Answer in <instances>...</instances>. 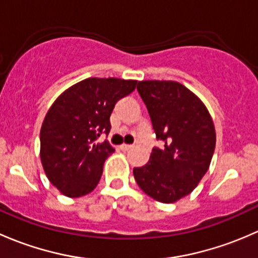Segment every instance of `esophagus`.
<instances>
[{
  "instance_id": "1",
  "label": "esophagus",
  "mask_w": 258,
  "mask_h": 258,
  "mask_svg": "<svg viewBox=\"0 0 258 258\" xmlns=\"http://www.w3.org/2000/svg\"><path fill=\"white\" fill-rule=\"evenodd\" d=\"M132 147H134V146H132V145H126V144H123V145L119 146V148H121V150H123V151H128V150H131Z\"/></svg>"
}]
</instances>
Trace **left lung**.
<instances>
[{"instance_id": "1", "label": "left lung", "mask_w": 258, "mask_h": 258, "mask_svg": "<svg viewBox=\"0 0 258 258\" xmlns=\"http://www.w3.org/2000/svg\"><path fill=\"white\" fill-rule=\"evenodd\" d=\"M157 140L142 167L134 168L140 188L163 204H173L191 194L210 167L216 147L212 117L192 91L175 81H140Z\"/></svg>"}]
</instances>
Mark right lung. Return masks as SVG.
Returning a JSON list of instances; mask_svg holds the SVG:
<instances>
[{
    "instance_id": "right-lung-1",
    "label": "right lung",
    "mask_w": 258,
    "mask_h": 258,
    "mask_svg": "<svg viewBox=\"0 0 258 258\" xmlns=\"http://www.w3.org/2000/svg\"><path fill=\"white\" fill-rule=\"evenodd\" d=\"M136 86V80L91 77L67 88L52 103L41 127L40 156L46 176L62 195L76 199L97 186L114 148L96 140L110 134L114 105Z\"/></svg>"
}]
</instances>
